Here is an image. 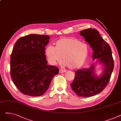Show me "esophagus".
<instances>
[{
  "label": "esophagus",
  "mask_w": 121,
  "mask_h": 121,
  "mask_svg": "<svg viewBox=\"0 0 121 121\" xmlns=\"http://www.w3.org/2000/svg\"><path fill=\"white\" fill-rule=\"evenodd\" d=\"M65 72H66V70H64V69H59V73H63Z\"/></svg>",
  "instance_id": "esophagus-1"
}]
</instances>
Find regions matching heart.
Listing matches in <instances>:
<instances>
[{
	"label": "heart",
	"instance_id": "1",
	"mask_svg": "<svg viewBox=\"0 0 121 121\" xmlns=\"http://www.w3.org/2000/svg\"><path fill=\"white\" fill-rule=\"evenodd\" d=\"M55 47L48 45L45 49L48 62L55 65L63 58L65 66L74 69L83 65L89 54V47L87 44L71 38H64L57 40Z\"/></svg>",
	"mask_w": 121,
	"mask_h": 121
}]
</instances>
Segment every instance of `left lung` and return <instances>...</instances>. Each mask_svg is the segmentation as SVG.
<instances>
[{
  "instance_id": "1",
  "label": "left lung",
  "mask_w": 121,
  "mask_h": 121,
  "mask_svg": "<svg viewBox=\"0 0 121 121\" xmlns=\"http://www.w3.org/2000/svg\"><path fill=\"white\" fill-rule=\"evenodd\" d=\"M80 35L92 48L93 60L97 59V62L90 68L75 71V77L71 86L78 96L91 97L101 92L107 86L113 70L114 60L109 45L101 38L97 30L89 28L82 30ZM97 64H101L104 67L103 71L99 76L95 73Z\"/></svg>"
}]
</instances>
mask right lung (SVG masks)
Masks as SVG:
<instances>
[{
	"label": "right lung",
	"instance_id": "add662e5",
	"mask_svg": "<svg viewBox=\"0 0 121 121\" xmlns=\"http://www.w3.org/2000/svg\"><path fill=\"white\" fill-rule=\"evenodd\" d=\"M48 35L30 34L16 42L11 55L10 73L13 82L22 93L31 97L43 95L48 89L56 67L48 65L45 47Z\"/></svg>",
	"mask_w": 121,
	"mask_h": 121
}]
</instances>
